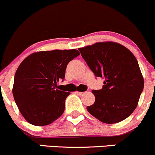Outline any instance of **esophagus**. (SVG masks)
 Returning a JSON list of instances; mask_svg holds the SVG:
<instances>
[{"mask_svg": "<svg viewBox=\"0 0 155 155\" xmlns=\"http://www.w3.org/2000/svg\"><path fill=\"white\" fill-rule=\"evenodd\" d=\"M76 94H77V95H79V96H82V95L83 94H84V92H79V91H76Z\"/></svg>", "mask_w": 155, "mask_h": 155, "instance_id": "obj_1", "label": "esophagus"}]
</instances>
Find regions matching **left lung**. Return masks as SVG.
<instances>
[{
  "label": "left lung",
  "instance_id": "1",
  "mask_svg": "<svg viewBox=\"0 0 155 155\" xmlns=\"http://www.w3.org/2000/svg\"><path fill=\"white\" fill-rule=\"evenodd\" d=\"M96 77L104 79L101 90H93L95 102L87 110L106 124L121 121L133 113L143 92L144 81L135 57L113 42H97L79 48Z\"/></svg>",
  "mask_w": 155,
  "mask_h": 155
}]
</instances>
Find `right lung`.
<instances>
[{
  "label": "right lung",
  "mask_w": 155,
  "mask_h": 155,
  "mask_svg": "<svg viewBox=\"0 0 155 155\" xmlns=\"http://www.w3.org/2000/svg\"><path fill=\"white\" fill-rule=\"evenodd\" d=\"M79 55L76 49L34 53L26 57L15 75L13 96L22 115L35 126L50 124L64 110L70 95L57 89L64 80L68 64Z\"/></svg>",
  "instance_id": "1"
}]
</instances>
